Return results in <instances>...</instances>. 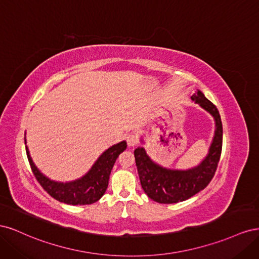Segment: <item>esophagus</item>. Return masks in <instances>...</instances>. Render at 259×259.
Instances as JSON below:
<instances>
[{
  "instance_id": "1",
  "label": "esophagus",
  "mask_w": 259,
  "mask_h": 259,
  "mask_svg": "<svg viewBox=\"0 0 259 259\" xmlns=\"http://www.w3.org/2000/svg\"><path fill=\"white\" fill-rule=\"evenodd\" d=\"M126 142L130 147H135L138 144V137H137V135L133 134L132 133V134H128L126 136Z\"/></svg>"
}]
</instances>
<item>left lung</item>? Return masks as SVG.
<instances>
[{
  "mask_svg": "<svg viewBox=\"0 0 259 259\" xmlns=\"http://www.w3.org/2000/svg\"><path fill=\"white\" fill-rule=\"evenodd\" d=\"M215 120V134L211 140L208 153L199 165L189 169H170L153 162L146 153L145 148L135 149L134 155L140 184L146 194L151 200L171 204L193 197L209 184L214 177L222 154L223 124L217 108L198 91L191 96Z\"/></svg>",
  "mask_w": 259,
  "mask_h": 259,
  "instance_id": "8db88e82",
  "label": "left lung"
}]
</instances>
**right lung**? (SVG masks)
<instances>
[{
	"mask_svg": "<svg viewBox=\"0 0 259 259\" xmlns=\"http://www.w3.org/2000/svg\"><path fill=\"white\" fill-rule=\"evenodd\" d=\"M126 147V142H121L107 149L88 173L83 177L69 183L55 182L43 175L34 165L27 146L26 151L31 169L36 180L51 197L70 205H86L97 202L105 194L115 160Z\"/></svg>",
	"mask_w": 259,
	"mask_h": 259,
	"instance_id": "right-lung-1",
	"label": "right lung"
}]
</instances>
